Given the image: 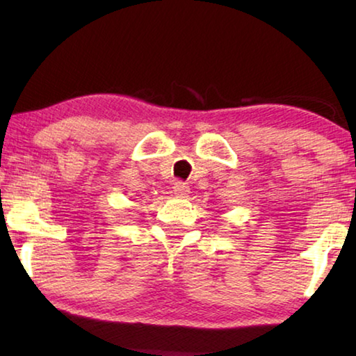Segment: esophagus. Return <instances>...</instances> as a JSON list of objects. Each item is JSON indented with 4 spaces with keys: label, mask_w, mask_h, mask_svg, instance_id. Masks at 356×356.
<instances>
[{
    "label": "esophagus",
    "mask_w": 356,
    "mask_h": 356,
    "mask_svg": "<svg viewBox=\"0 0 356 356\" xmlns=\"http://www.w3.org/2000/svg\"><path fill=\"white\" fill-rule=\"evenodd\" d=\"M174 191H176V195H180V196H186L188 195V185H186L185 182H182V180H177V182H174Z\"/></svg>",
    "instance_id": "34e87169"
}]
</instances>
